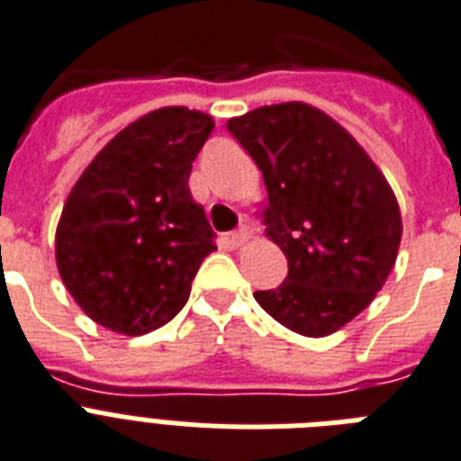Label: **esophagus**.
<instances>
[{
    "instance_id": "esophagus-1",
    "label": "esophagus",
    "mask_w": 461,
    "mask_h": 461,
    "mask_svg": "<svg viewBox=\"0 0 461 461\" xmlns=\"http://www.w3.org/2000/svg\"><path fill=\"white\" fill-rule=\"evenodd\" d=\"M246 239H249V230H246V227H239L237 231H231L230 237H227V241H230L234 249H239V246L246 243Z\"/></svg>"
}]
</instances>
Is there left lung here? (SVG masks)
I'll return each instance as SVG.
<instances>
[{
    "label": "left lung",
    "instance_id": "obj_1",
    "mask_svg": "<svg viewBox=\"0 0 461 461\" xmlns=\"http://www.w3.org/2000/svg\"><path fill=\"white\" fill-rule=\"evenodd\" d=\"M227 130L263 172L267 234L289 260L286 279L256 301L295 334H334L395 265L402 220L386 177L339 122L301 101L256 108Z\"/></svg>",
    "mask_w": 461,
    "mask_h": 461
}]
</instances>
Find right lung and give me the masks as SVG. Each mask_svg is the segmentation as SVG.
Instances as JSON below:
<instances>
[{
    "mask_svg": "<svg viewBox=\"0 0 461 461\" xmlns=\"http://www.w3.org/2000/svg\"><path fill=\"white\" fill-rule=\"evenodd\" d=\"M211 115L167 106L108 141L75 182L56 230V265L96 324L149 334L185 308L215 231L189 192Z\"/></svg>",
    "mask_w": 461,
    "mask_h": 461,
    "instance_id": "add662e5",
    "label": "right lung"
}]
</instances>
